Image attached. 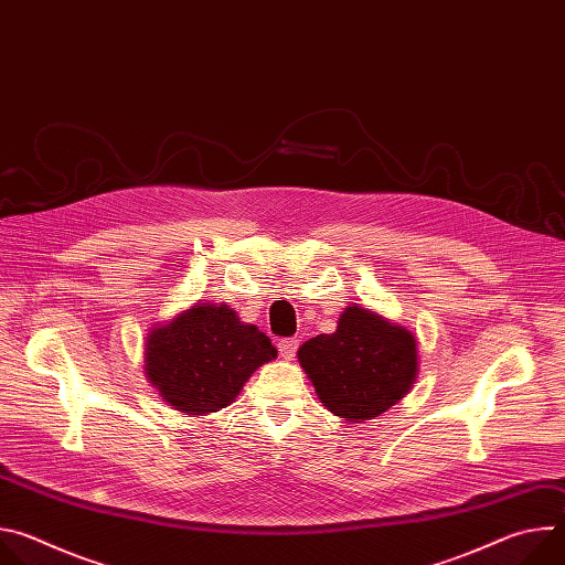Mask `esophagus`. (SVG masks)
I'll use <instances>...</instances> for the list:
<instances>
[{
    "label": "esophagus",
    "mask_w": 565,
    "mask_h": 565,
    "mask_svg": "<svg viewBox=\"0 0 565 565\" xmlns=\"http://www.w3.org/2000/svg\"><path fill=\"white\" fill-rule=\"evenodd\" d=\"M277 349H279V353H281V358H284V360H292V358L297 355L299 340H295V338H284V340H279Z\"/></svg>",
    "instance_id": "34e87169"
}]
</instances>
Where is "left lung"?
Instances as JSON below:
<instances>
[{
  "mask_svg": "<svg viewBox=\"0 0 565 565\" xmlns=\"http://www.w3.org/2000/svg\"><path fill=\"white\" fill-rule=\"evenodd\" d=\"M297 355L324 407L351 423L393 407L418 373L416 338L358 306L344 310L335 333L308 340Z\"/></svg>",
  "mask_w": 565,
  "mask_h": 565,
  "instance_id": "1",
  "label": "left lung"
}]
</instances>
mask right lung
<instances>
[{
	"label": "right lung",
	"mask_w": 565,
	"mask_h": 565,
	"mask_svg": "<svg viewBox=\"0 0 565 565\" xmlns=\"http://www.w3.org/2000/svg\"><path fill=\"white\" fill-rule=\"evenodd\" d=\"M277 355L270 338L232 308L196 303L147 338V377L183 414L227 407L248 377Z\"/></svg>",
	"instance_id": "obj_1"
}]
</instances>
